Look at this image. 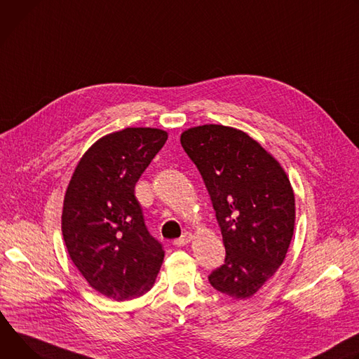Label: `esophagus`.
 Returning <instances> with one entry per match:
<instances>
[{
  "mask_svg": "<svg viewBox=\"0 0 359 359\" xmlns=\"http://www.w3.org/2000/svg\"><path fill=\"white\" fill-rule=\"evenodd\" d=\"M191 238H192L191 232H184L180 238H177V240L172 241V244L177 245V247H184V245H187L191 241Z\"/></svg>",
  "mask_w": 359,
  "mask_h": 359,
  "instance_id": "esophagus-1",
  "label": "esophagus"
}]
</instances>
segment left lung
Instances as JSON below:
<instances>
[{
  "label": "left lung",
  "instance_id": "8db88e82",
  "mask_svg": "<svg viewBox=\"0 0 359 359\" xmlns=\"http://www.w3.org/2000/svg\"><path fill=\"white\" fill-rule=\"evenodd\" d=\"M181 145L210 194L225 261L210 284L235 299L254 295L280 268L292 240L295 198L290 180L248 134L224 126L189 128Z\"/></svg>",
  "mask_w": 359,
  "mask_h": 359
}]
</instances>
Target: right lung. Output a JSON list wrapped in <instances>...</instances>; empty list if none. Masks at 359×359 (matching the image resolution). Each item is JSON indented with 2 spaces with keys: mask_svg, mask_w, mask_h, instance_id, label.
Wrapping results in <instances>:
<instances>
[{
  "mask_svg": "<svg viewBox=\"0 0 359 359\" xmlns=\"http://www.w3.org/2000/svg\"><path fill=\"white\" fill-rule=\"evenodd\" d=\"M167 138L156 128L105 135L81 158L65 192L61 228L68 254L88 284L115 301L148 292L164 261L135 184Z\"/></svg>",
  "mask_w": 359,
  "mask_h": 359,
  "instance_id": "right-lung-1",
  "label": "right lung"
}]
</instances>
